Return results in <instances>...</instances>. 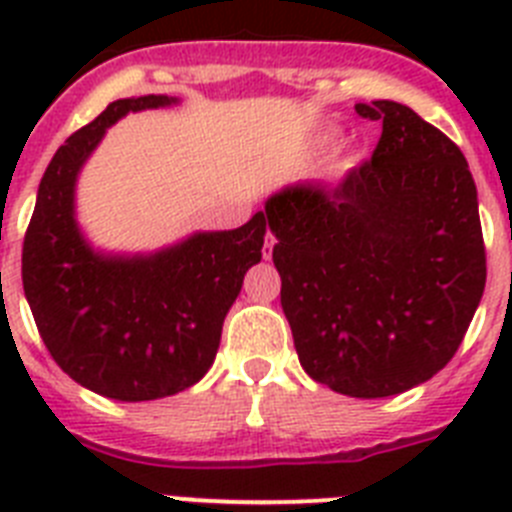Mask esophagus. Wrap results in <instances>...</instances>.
Returning a JSON list of instances; mask_svg holds the SVG:
<instances>
[{
	"label": "esophagus",
	"mask_w": 512,
	"mask_h": 512,
	"mask_svg": "<svg viewBox=\"0 0 512 512\" xmlns=\"http://www.w3.org/2000/svg\"><path fill=\"white\" fill-rule=\"evenodd\" d=\"M274 243H277V238H274V233H266V241H264V259H271V251H274Z\"/></svg>",
	"instance_id": "obj_1"
}]
</instances>
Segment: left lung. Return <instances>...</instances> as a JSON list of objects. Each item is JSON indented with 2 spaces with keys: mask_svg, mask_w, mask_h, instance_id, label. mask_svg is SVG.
I'll return each instance as SVG.
<instances>
[{
  "mask_svg": "<svg viewBox=\"0 0 512 512\" xmlns=\"http://www.w3.org/2000/svg\"><path fill=\"white\" fill-rule=\"evenodd\" d=\"M382 122L372 158L336 187L269 197L274 266L300 364L348 397H390L454 359L487 279L467 158L418 112L359 102Z\"/></svg>",
  "mask_w": 512,
  "mask_h": 512,
  "instance_id": "left-lung-1",
  "label": "left lung"
}]
</instances>
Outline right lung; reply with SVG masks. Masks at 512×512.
Returning a JSON list of instances; mask_svg holds the SVG:
<instances>
[{"label":"right lung","instance_id":"obj_1","mask_svg":"<svg viewBox=\"0 0 512 512\" xmlns=\"http://www.w3.org/2000/svg\"><path fill=\"white\" fill-rule=\"evenodd\" d=\"M174 97L117 99L56 151L22 243V287L45 348L81 387L122 402L169 397L200 382L223 320L261 261L264 212L235 230L194 233L151 256H104L74 217L76 174L122 115Z\"/></svg>","mask_w":512,"mask_h":512}]
</instances>
